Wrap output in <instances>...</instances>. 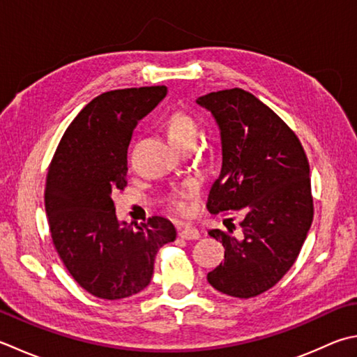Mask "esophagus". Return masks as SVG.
Wrapping results in <instances>:
<instances>
[{
	"label": "esophagus",
	"instance_id": "obj_1",
	"mask_svg": "<svg viewBox=\"0 0 357 357\" xmlns=\"http://www.w3.org/2000/svg\"><path fill=\"white\" fill-rule=\"evenodd\" d=\"M178 234L181 238H184V240H198L199 238L198 229L192 227V226H179Z\"/></svg>",
	"mask_w": 357,
	"mask_h": 357
}]
</instances>
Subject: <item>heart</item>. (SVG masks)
I'll return each instance as SVG.
<instances>
[{
    "instance_id": "obj_1",
    "label": "heart",
    "mask_w": 357,
    "mask_h": 357,
    "mask_svg": "<svg viewBox=\"0 0 357 357\" xmlns=\"http://www.w3.org/2000/svg\"><path fill=\"white\" fill-rule=\"evenodd\" d=\"M164 130L170 142L176 149H183L187 144H193L198 135V121L187 111H172L164 119ZM193 188L192 185H183L173 190L167 197V204L178 213H188L192 208Z\"/></svg>"
}]
</instances>
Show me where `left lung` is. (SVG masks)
<instances>
[{
	"label": "left lung",
	"mask_w": 357,
	"mask_h": 357,
	"mask_svg": "<svg viewBox=\"0 0 357 357\" xmlns=\"http://www.w3.org/2000/svg\"><path fill=\"white\" fill-rule=\"evenodd\" d=\"M221 130L222 167L207 198L211 213H240L208 235L225 246V261L207 274L222 294L250 298L271 289L296 263L314 216L310 162L282 117L241 88L197 100Z\"/></svg>",
	"instance_id": "1"
}]
</instances>
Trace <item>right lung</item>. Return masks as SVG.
<instances>
[{"mask_svg": "<svg viewBox=\"0 0 357 357\" xmlns=\"http://www.w3.org/2000/svg\"><path fill=\"white\" fill-rule=\"evenodd\" d=\"M167 86L97 96L60 139L49 164L45 207L60 260L94 297L119 300L150 284L159 249L176 240L162 216L121 225L111 195L127 187V150L136 123L164 99Z\"/></svg>", "mask_w": 357, "mask_h": 357, "instance_id": "add662e5", "label": "right lung"}]
</instances>
